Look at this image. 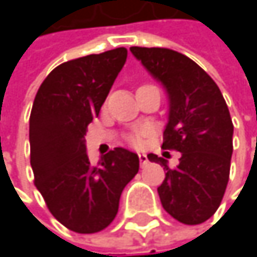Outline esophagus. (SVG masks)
Wrapping results in <instances>:
<instances>
[{
	"instance_id": "1",
	"label": "esophagus",
	"mask_w": 257,
	"mask_h": 257,
	"mask_svg": "<svg viewBox=\"0 0 257 257\" xmlns=\"http://www.w3.org/2000/svg\"><path fill=\"white\" fill-rule=\"evenodd\" d=\"M138 158H140V164H141V167H144V165H147V162H149V159H147V156H146L144 153H140V155H138Z\"/></svg>"
}]
</instances>
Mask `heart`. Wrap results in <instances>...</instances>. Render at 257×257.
<instances>
[{"mask_svg":"<svg viewBox=\"0 0 257 257\" xmlns=\"http://www.w3.org/2000/svg\"><path fill=\"white\" fill-rule=\"evenodd\" d=\"M149 135H150V131L149 129H138V131H135V132H132L129 135V141H131L132 146L141 147V146H144V143L149 138Z\"/></svg>","mask_w":257,"mask_h":257,"instance_id":"b5f03b06","label":"heart"}]
</instances>
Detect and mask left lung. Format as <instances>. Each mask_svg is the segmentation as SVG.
Here are the masks:
<instances>
[{"label": "left lung", "mask_w": 257, "mask_h": 257, "mask_svg": "<svg viewBox=\"0 0 257 257\" xmlns=\"http://www.w3.org/2000/svg\"><path fill=\"white\" fill-rule=\"evenodd\" d=\"M131 52L167 89L170 116L162 149L181 153L176 168L158 155H147L167 170L158 187L162 207L184 225H199L216 213L229 180L233 125L226 101L216 81L179 52L162 47H131Z\"/></svg>", "instance_id": "left-lung-1"}]
</instances>
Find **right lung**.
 <instances>
[{
    "label": "right lung",
    "instance_id": "right-lung-1",
    "mask_svg": "<svg viewBox=\"0 0 257 257\" xmlns=\"http://www.w3.org/2000/svg\"><path fill=\"white\" fill-rule=\"evenodd\" d=\"M117 47L56 67L41 83L29 116L34 183L49 211L77 233L105 229L116 217L122 190L135 177L140 159L123 147L92 165L84 144L87 125L126 62Z\"/></svg>",
    "mask_w": 257,
    "mask_h": 257
}]
</instances>
